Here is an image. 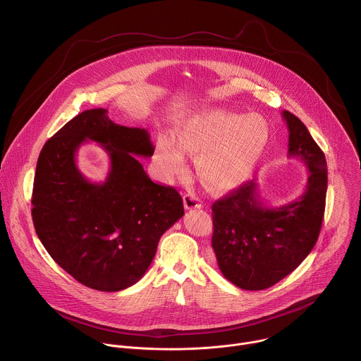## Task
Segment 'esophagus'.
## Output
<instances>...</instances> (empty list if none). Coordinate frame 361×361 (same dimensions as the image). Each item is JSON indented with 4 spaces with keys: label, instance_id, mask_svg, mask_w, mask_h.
Returning a JSON list of instances; mask_svg holds the SVG:
<instances>
[{
    "label": "esophagus",
    "instance_id": "34e87169",
    "mask_svg": "<svg viewBox=\"0 0 361 361\" xmlns=\"http://www.w3.org/2000/svg\"><path fill=\"white\" fill-rule=\"evenodd\" d=\"M184 207H185V209H198L202 207V204H201V200H198L195 195L185 194L184 195Z\"/></svg>",
    "mask_w": 361,
    "mask_h": 361
}]
</instances>
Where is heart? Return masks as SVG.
I'll list each match as a JSON object with an SVG mask.
<instances>
[{
  "label": "heart",
  "mask_w": 361,
  "mask_h": 361,
  "mask_svg": "<svg viewBox=\"0 0 361 361\" xmlns=\"http://www.w3.org/2000/svg\"><path fill=\"white\" fill-rule=\"evenodd\" d=\"M271 139L268 120L258 113L236 114L211 109L187 118L177 140L163 135L156 145V161L166 180L187 169L184 152L200 154L198 173L214 191H229L252 174Z\"/></svg>",
  "instance_id": "1"
}]
</instances>
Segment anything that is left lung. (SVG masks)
Returning a JSON list of instances; mask_svg holds the SVG:
<instances>
[{
	"mask_svg": "<svg viewBox=\"0 0 361 361\" xmlns=\"http://www.w3.org/2000/svg\"><path fill=\"white\" fill-rule=\"evenodd\" d=\"M282 116L289 130L288 156L309 170L303 194L271 207L248 181L212 204V250L222 275L245 290L274 286L293 272L313 250L322 228L327 164L307 128L293 113Z\"/></svg>",
	"mask_w": 361,
	"mask_h": 361,
	"instance_id": "left-lung-1",
	"label": "left lung"
}]
</instances>
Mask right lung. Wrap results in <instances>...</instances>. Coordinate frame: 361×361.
Masks as SVG:
<instances>
[{
	"label": "right lung",
	"mask_w": 361,
	"mask_h": 361,
	"mask_svg": "<svg viewBox=\"0 0 361 361\" xmlns=\"http://www.w3.org/2000/svg\"><path fill=\"white\" fill-rule=\"evenodd\" d=\"M89 140L108 153L103 183L89 182L75 166ZM146 129L113 123L106 109L75 116L41 150L32 191V219L52 259L82 285L123 290L149 269L161 235L184 215L181 195L159 185L133 157H152Z\"/></svg>",
	"instance_id": "obj_1"
}]
</instances>
